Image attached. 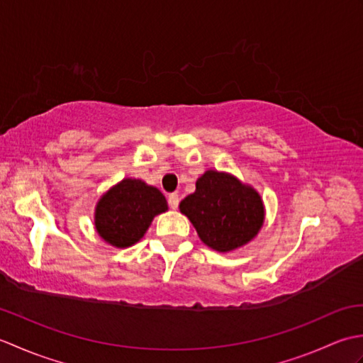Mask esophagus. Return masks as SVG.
<instances>
[{"instance_id":"esophagus-1","label":"esophagus","mask_w":363,"mask_h":363,"mask_svg":"<svg viewBox=\"0 0 363 363\" xmlns=\"http://www.w3.org/2000/svg\"><path fill=\"white\" fill-rule=\"evenodd\" d=\"M168 204L172 209H177V206H179V195L177 194H169L168 195Z\"/></svg>"}]
</instances>
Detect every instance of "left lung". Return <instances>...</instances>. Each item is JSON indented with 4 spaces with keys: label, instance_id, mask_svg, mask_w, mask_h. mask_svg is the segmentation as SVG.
<instances>
[{
    "label": "left lung",
    "instance_id": "obj_1",
    "mask_svg": "<svg viewBox=\"0 0 363 363\" xmlns=\"http://www.w3.org/2000/svg\"><path fill=\"white\" fill-rule=\"evenodd\" d=\"M179 211L191 221L203 243L218 252L251 242L265 220L257 191L217 169H207L198 177L196 190L182 199Z\"/></svg>",
    "mask_w": 363,
    "mask_h": 363
}]
</instances>
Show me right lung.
<instances>
[{
    "instance_id": "1",
    "label": "right lung",
    "mask_w": 363,
    "mask_h": 363,
    "mask_svg": "<svg viewBox=\"0 0 363 363\" xmlns=\"http://www.w3.org/2000/svg\"><path fill=\"white\" fill-rule=\"evenodd\" d=\"M165 211L167 199L159 189L126 177L99 198L95 228L104 242L128 248L140 240L152 218Z\"/></svg>"
}]
</instances>
